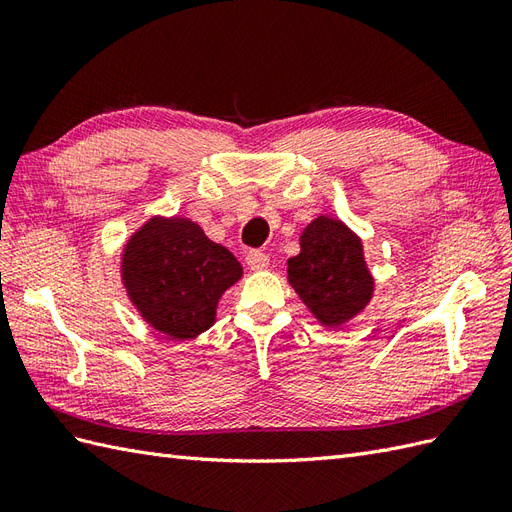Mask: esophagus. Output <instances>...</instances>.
Here are the masks:
<instances>
[{"mask_svg":"<svg viewBox=\"0 0 512 512\" xmlns=\"http://www.w3.org/2000/svg\"><path fill=\"white\" fill-rule=\"evenodd\" d=\"M246 264L251 270H266L270 264V257L261 251H248L246 253Z\"/></svg>","mask_w":512,"mask_h":512,"instance_id":"34e87169","label":"esophagus"}]
</instances>
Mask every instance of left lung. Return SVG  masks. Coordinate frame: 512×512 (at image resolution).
I'll list each match as a JSON object with an SVG mask.
<instances>
[{"label": "left lung", "mask_w": 512, "mask_h": 512, "mask_svg": "<svg viewBox=\"0 0 512 512\" xmlns=\"http://www.w3.org/2000/svg\"><path fill=\"white\" fill-rule=\"evenodd\" d=\"M287 279L324 326L355 318L374 292L361 240L329 216L316 218L300 235V253L287 259Z\"/></svg>", "instance_id": "left-lung-1"}]
</instances>
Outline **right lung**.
<instances>
[{"label": "right lung", "instance_id": "add662e5", "mask_svg": "<svg viewBox=\"0 0 512 512\" xmlns=\"http://www.w3.org/2000/svg\"><path fill=\"white\" fill-rule=\"evenodd\" d=\"M240 277V261L186 218H151L125 246L123 283L131 303L173 339L207 331L218 298Z\"/></svg>", "mask_w": 512, "mask_h": 512}]
</instances>
